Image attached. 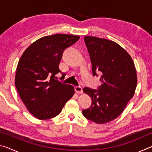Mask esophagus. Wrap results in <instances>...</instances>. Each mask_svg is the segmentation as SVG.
Returning <instances> with one entry per match:
<instances>
[{
    "mask_svg": "<svg viewBox=\"0 0 152 152\" xmlns=\"http://www.w3.org/2000/svg\"><path fill=\"white\" fill-rule=\"evenodd\" d=\"M74 89H75V91L77 94H82V88L80 86H75V88H74Z\"/></svg>",
    "mask_w": 152,
    "mask_h": 152,
    "instance_id": "34e87169",
    "label": "esophagus"
}]
</instances>
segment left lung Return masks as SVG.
Instances as JSON below:
<instances>
[{
	"label": "left lung",
	"instance_id": "1",
	"mask_svg": "<svg viewBox=\"0 0 152 152\" xmlns=\"http://www.w3.org/2000/svg\"><path fill=\"white\" fill-rule=\"evenodd\" d=\"M92 62L93 76L101 73L99 90L83 89L92 99L89 109L82 110L86 119L104 124L116 119L123 112L134 95L137 73L130 55L118 43L102 38L85 36Z\"/></svg>",
	"mask_w": 152,
	"mask_h": 152
}]
</instances>
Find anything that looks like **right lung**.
<instances>
[{
  "instance_id": "1",
  "label": "right lung",
  "mask_w": 152,
  "mask_h": 152,
  "mask_svg": "<svg viewBox=\"0 0 152 152\" xmlns=\"http://www.w3.org/2000/svg\"><path fill=\"white\" fill-rule=\"evenodd\" d=\"M79 39L68 34L45 36L31 43L20 57L15 86L27 110L37 119L57 116L74 94L73 86L55 78L61 72L59 65L64 50Z\"/></svg>"
}]
</instances>
